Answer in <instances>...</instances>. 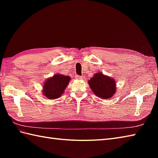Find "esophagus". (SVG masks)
Returning a JSON list of instances; mask_svg holds the SVG:
<instances>
[{"instance_id":"1","label":"esophagus","mask_w":158,"mask_h":158,"mask_svg":"<svg viewBox=\"0 0 158 158\" xmlns=\"http://www.w3.org/2000/svg\"><path fill=\"white\" fill-rule=\"evenodd\" d=\"M75 78L77 79H78V80H81V79H83V77H81V76H79V75H76L75 76Z\"/></svg>"}]
</instances>
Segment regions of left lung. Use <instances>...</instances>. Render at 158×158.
I'll list each match as a JSON object with an SVG mask.
<instances>
[{"mask_svg": "<svg viewBox=\"0 0 158 158\" xmlns=\"http://www.w3.org/2000/svg\"><path fill=\"white\" fill-rule=\"evenodd\" d=\"M88 84L94 94L102 99H109L115 95L116 82L112 77L98 72L94 75Z\"/></svg>", "mask_w": 158, "mask_h": 158, "instance_id": "left-lung-1", "label": "left lung"}]
</instances>
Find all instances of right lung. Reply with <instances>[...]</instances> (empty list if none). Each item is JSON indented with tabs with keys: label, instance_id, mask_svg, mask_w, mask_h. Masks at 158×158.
Listing matches in <instances>:
<instances>
[{
	"label": "right lung",
	"instance_id": "right-lung-1",
	"mask_svg": "<svg viewBox=\"0 0 158 158\" xmlns=\"http://www.w3.org/2000/svg\"><path fill=\"white\" fill-rule=\"evenodd\" d=\"M70 81V77L56 74L45 80L43 85V95L47 98L54 100L60 98Z\"/></svg>",
	"mask_w": 158,
	"mask_h": 158
}]
</instances>
